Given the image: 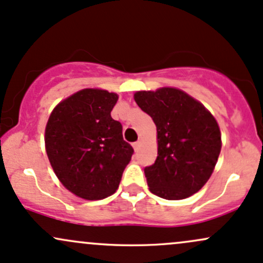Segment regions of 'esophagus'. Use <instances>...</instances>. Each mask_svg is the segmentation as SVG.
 <instances>
[{
	"label": "esophagus",
	"instance_id": "obj_1",
	"mask_svg": "<svg viewBox=\"0 0 263 263\" xmlns=\"http://www.w3.org/2000/svg\"><path fill=\"white\" fill-rule=\"evenodd\" d=\"M133 148H134L135 152L139 151V148H140V142H139V140H138V142H135L134 144H133Z\"/></svg>",
	"mask_w": 263,
	"mask_h": 263
}]
</instances>
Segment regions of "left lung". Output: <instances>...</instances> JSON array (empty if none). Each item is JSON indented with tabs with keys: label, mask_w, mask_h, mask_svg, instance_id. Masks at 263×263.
Returning a JSON list of instances; mask_svg holds the SVG:
<instances>
[{
	"label": "left lung",
	"mask_w": 263,
	"mask_h": 263,
	"mask_svg": "<svg viewBox=\"0 0 263 263\" xmlns=\"http://www.w3.org/2000/svg\"><path fill=\"white\" fill-rule=\"evenodd\" d=\"M134 99L157 126L158 157L144 168L151 192L169 200L197 193L210 179L221 152V132L213 115L173 87L138 91Z\"/></svg>",
	"instance_id": "obj_1"
}]
</instances>
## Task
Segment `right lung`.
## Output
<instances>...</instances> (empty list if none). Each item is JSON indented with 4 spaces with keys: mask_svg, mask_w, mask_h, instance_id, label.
Returning a JSON list of instances; mask_svg holds the SVG:
<instances>
[{
    "mask_svg": "<svg viewBox=\"0 0 263 263\" xmlns=\"http://www.w3.org/2000/svg\"><path fill=\"white\" fill-rule=\"evenodd\" d=\"M118 95L84 89L61 101L50 115L45 145L64 187L89 200L115 193L134 149L110 115Z\"/></svg>",
    "mask_w": 263,
    "mask_h": 263,
    "instance_id": "add662e5",
    "label": "right lung"
}]
</instances>
